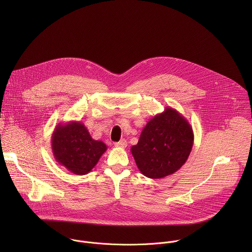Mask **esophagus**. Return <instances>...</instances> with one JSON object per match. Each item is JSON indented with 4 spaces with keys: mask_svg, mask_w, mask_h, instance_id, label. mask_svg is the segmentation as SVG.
Masks as SVG:
<instances>
[{
    "mask_svg": "<svg viewBox=\"0 0 252 252\" xmlns=\"http://www.w3.org/2000/svg\"><path fill=\"white\" fill-rule=\"evenodd\" d=\"M115 146H116L117 148H123V149H125V148H126V146H127V141H126V139H121L120 141H118V142L115 143Z\"/></svg>",
    "mask_w": 252,
    "mask_h": 252,
    "instance_id": "1",
    "label": "esophagus"
}]
</instances>
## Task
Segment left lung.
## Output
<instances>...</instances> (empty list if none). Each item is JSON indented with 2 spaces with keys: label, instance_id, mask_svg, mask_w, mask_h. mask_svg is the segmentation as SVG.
I'll list each match as a JSON object with an SVG mask.
<instances>
[{
  "label": "left lung",
  "instance_id": "left-lung-1",
  "mask_svg": "<svg viewBox=\"0 0 252 252\" xmlns=\"http://www.w3.org/2000/svg\"><path fill=\"white\" fill-rule=\"evenodd\" d=\"M193 130L189 121L166 106L142 128L138 142L130 148L139 171L150 178H163L181 168L193 146Z\"/></svg>",
  "mask_w": 252,
  "mask_h": 252
}]
</instances>
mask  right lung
Listing matches in <instances>:
<instances>
[{"instance_id":"right-lung-1","label":"right lung","mask_w":252,"mask_h":252,"mask_svg":"<svg viewBox=\"0 0 252 252\" xmlns=\"http://www.w3.org/2000/svg\"><path fill=\"white\" fill-rule=\"evenodd\" d=\"M51 145L57 162L77 175L92 171L107 150L104 142L94 140L86 126L76 121L56 126Z\"/></svg>"}]
</instances>
